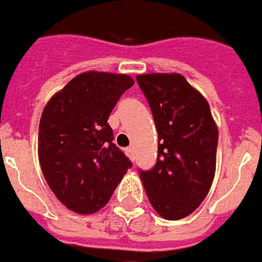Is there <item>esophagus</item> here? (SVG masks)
Wrapping results in <instances>:
<instances>
[{
    "instance_id": "esophagus-1",
    "label": "esophagus",
    "mask_w": 262,
    "mask_h": 262,
    "mask_svg": "<svg viewBox=\"0 0 262 262\" xmlns=\"http://www.w3.org/2000/svg\"><path fill=\"white\" fill-rule=\"evenodd\" d=\"M125 154H127L128 158H129V159H134V149H133L131 146H129V148H127V149H125Z\"/></svg>"
}]
</instances>
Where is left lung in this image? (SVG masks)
Returning <instances> with one entry per match:
<instances>
[{"instance_id": "obj_1", "label": "left lung", "mask_w": 262, "mask_h": 262, "mask_svg": "<svg viewBox=\"0 0 262 262\" xmlns=\"http://www.w3.org/2000/svg\"><path fill=\"white\" fill-rule=\"evenodd\" d=\"M158 131L157 164L140 170L149 203L166 220L192 214L216 173L219 131L210 105L179 73L138 75Z\"/></svg>"}]
</instances>
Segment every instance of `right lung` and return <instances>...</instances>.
<instances>
[{"label":"right lung","instance_id":"1","mask_svg":"<svg viewBox=\"0 0 262 262\" xmlns=\"http://www.w3.org/2000/svg\"><path fill=\"white\" fill-rule=\"evenodd\" d=\"M128 75L84 72L53 94L43 108L38 157L51 190L69 210L93 214L104 207L131 161L113 142L108 117Z\"/></svg>","mask_w":262,"mask_h":262}]
</instances>
